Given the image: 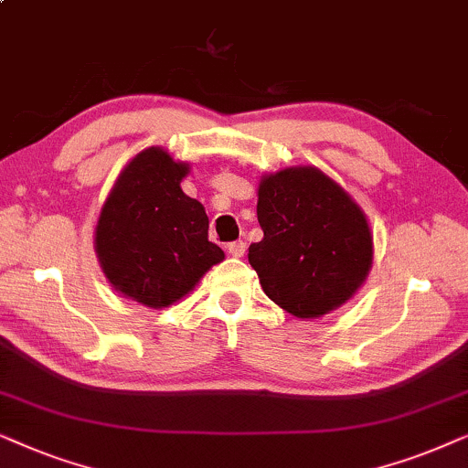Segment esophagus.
Segmentation results:
<instances>
[{
  "instance_id": "1",
  "label": "esophagus",
  "mask_w": 468,
  "mask_h": 468,
  "mask_svg": "<svg viewBox=\"0 0 468 468\" xmlns=\"http://www.w3.org/2000/svg\"><path fill=\"white\" fill-rule=\"evenodd\" d=\"M227 250H229L230 257L239 259V257H244V252H246V244H244V241H241V239H238V241H230V244H227Z\"/></svg>"
}]
</instances>
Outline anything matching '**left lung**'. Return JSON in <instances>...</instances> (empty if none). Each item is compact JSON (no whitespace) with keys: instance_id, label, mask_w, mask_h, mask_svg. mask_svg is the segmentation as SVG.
Masks as SVG:
<instances>
[{"instance_id":"obj_1","label":"left lung","mask_w":468,"mask_h":468,"mask_svg":"<svg viewBox=\"0 0 468 468\" xmlns=\"http://www.w3.org/2000/svg\"><path fill=\"white\" fill-rule=\"evenodd\" d=\"M257 218L263 239L248 248L265 295L297 319L329 314L372 267V233L342 186L314 166L263 176Z\"/></svg>"}]
</instances>
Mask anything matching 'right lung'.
<instances>
[{"mask_svg":"<svg viewBox=\"0 0 468 468\" xmlns=\"http://www.w3.org/2000/svg\"><path fill=\"white\" fill-rule=\"evenodd\" d=\"M188 171L166 149H143L100 209L93 235L100 267L117 292L147 308L176 303L224 259L207 239L205 207L179 186Z\"/></svg>","mask_w":468,"mask_h":468,"instance_id":"right-lung-1","label":"right lung"}]
</instances>
